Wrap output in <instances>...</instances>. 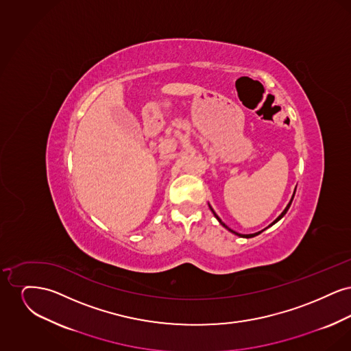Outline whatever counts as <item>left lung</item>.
I'll return each mask as SVG.
<instances>
[{
	"instance_id": "obj_1",
	"label": "left lung",
	"mask_w": 351,
	"mask_h": 351,
	"mask_svg": "<svg viewBox=\"0 0 351 351\" xmlns=\"http://www.w3.org/2000/svg\"><path fill=\"white\" fill-rule=\"evenodd\" d=\"M295 192H296V189H295ZM295 192H293V196H295ZM293 196H292V199H291V201H289V204H288V205H287V208H285V209H284L283 213H282V215H280V216H279V217L276 218V219H275V221H274V222H272V223H271V225H274V223H275V222H278V221H279V219H280V218L283 217L284 215H285V213H287V210H288V209H289V206H291V204H292V200H293ZM209 208H210V206H209ZM210 209H212V208H210ZM212 212H213V215H215V216H216V218H217L218 221H219V223H221V225H222V226H225V228H226V229H228V230H230V232H232V233L237 234V235H239V237H245V238H251V237H255V235H258V234H261V232H259V233H255V234L237 233V232H234V230H232V229H230V228H228V226H226V225H225V223H223V222H222V221H221V218L218 217L217 215H216V213H215V210H213V209H212ZM271 225H269V226H271ZM262 232H263V230H262Z\"/></svg>"
}]
</instances>
